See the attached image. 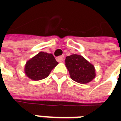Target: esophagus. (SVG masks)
Returning <instances> with one entry per match:
<instances>
[{"label": "esophagus", "mask_w": 121, "mask_h": 121, "mask_svg": "<svg viewBox=\"0 0 121 121\" xmlns=\"http://www.w3.org/2000/svg\"><path fill=\"white\" fill-rule=\"evenodd\" d=\"M64 56H58V57H56V60L58 61V63H62L64 61Z\"/></svg>", "instance_id": "esophagus-1"}]
</instances>
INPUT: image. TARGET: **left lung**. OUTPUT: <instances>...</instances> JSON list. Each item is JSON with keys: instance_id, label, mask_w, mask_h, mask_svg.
Returning <instances> with one entry per match:
<instances>
[{"instance_id": "obj_1", "label": "left lung", "mask_w": 121, "mask_h": 121, "mask_svg": "<svg viewBox=\"0 0 121 121\" xmlns=\"http://www.w3.org/2000/svg\"><path fill=\"white\" fill-rule=\"evenodd\" d=\"M65 65L73 81L81 84H86L95 77L94 66L81 55L72 54L65 59Z\"/></svg>"}]
</instances>
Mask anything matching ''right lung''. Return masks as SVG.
<instances>
[{
    "mask_svg": "<svg viewBox=\"0 0 121 121\" xmlns=\"http://www.w3.org/2000/svg\"><path fill=\"white\" fill-rule=\"evenodd\" d=\"M58 64L52 54L40 52L27 61L24 71L30 79L39 81L48 77Z\"/></svg>",
    "mask_w": 121,
    "mask_h": 121,
    "instance_id": "right-lung-1",
    "label": "right lung"
}]
</instances>
